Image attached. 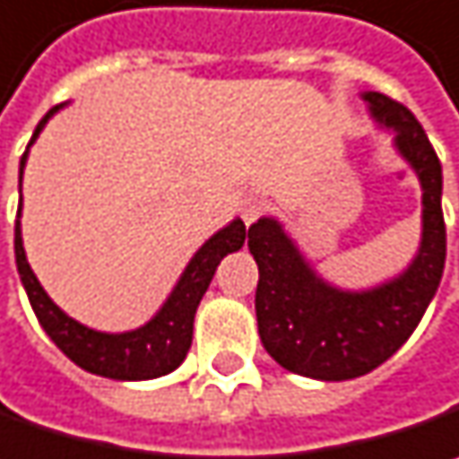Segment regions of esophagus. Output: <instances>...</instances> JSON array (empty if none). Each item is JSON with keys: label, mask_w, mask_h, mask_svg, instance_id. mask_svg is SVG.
Masks as SVG:
<instances>
[{"label": "esophagus", "mask_w": 459, "mask_h": 459, "mask_svg": "<svg viewBox=\"0 0 459 459\" xmlns=\"http://www.w3.org/2000/svg\"><path fill=\"white\" fill-rule=\"evenodd\" d=\"M265 206H268V204H265L261 195H247V198L242 201V209H240L242 221H245V224H253L255 219L264 214Z\"/></svg>", "instance_id": "1"}]
</instances>
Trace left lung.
I'll use <instances>...</instances> for the list:
<instances>
[{"instance_id":"8db88e82","label":"left lung","mask_w":459,"mask_h":459,"mask_svg":"<svg viewBox=\"0 0 459 459\" xmlns=\"http://www.w3.org/2000/svg\"><path fill=\"white\" fill-rule=\"evenodd\" d=\"M364 100L385 126L424 188V238L411 268L369 291L328 287L305 264L279 221L258 219L247 247L258 264L255 315L265 351L284 369L325 382L354 379L377 369L421 323L442 281L447 227L442 214V162L416 116L382 92Z\"/></svg>"}]
</instances>
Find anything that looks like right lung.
<instances>
[{
	"mask_svg": "<svg viewBox=\"0 0 459 459\" xmlns=\"http://www.w3.org/2000/svg\"><path fill=\"white\" fill-rule=\"evenodd\" d=\"M54 110H48L43 116V121L35 126L30 144L40 134V128L46 126V121L51 118ZM25 160H28V150L20 160V180H22ZM20 201H22V195H20ZM245 238H247V230H245L242 219H235L230 227L219 230L212 240L201 245V250L188 264L186 273L180 276L178 287L172 289L170 299L162 305V309L152 317L150 323L139 331L118 333V335L84 328L82 323L72 320L66 312H61L51 302V297L38 284L33 268L25 258L22 235H20V212H17V221H14V258H17V271H20L22 287L28 291V299H30V307H33L38 323L77 367L110 379H154L183 364V359L191 349V341H194L195 307H198L204 291L212 284V276L217 271L219 261L227 253L240 250Z\"/></svg>",
	"mask_w": 459,
	"mask_h": 459,
	"instance_id": "obj_1",
	"label": "right lung"
}]
</instances>
